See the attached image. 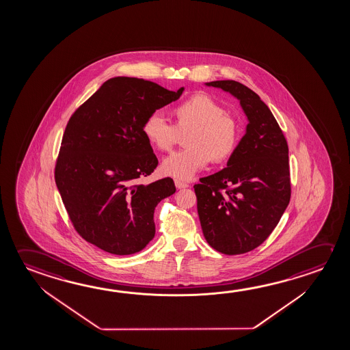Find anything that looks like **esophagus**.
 <instances>
[{
    "label": "esophagus",
    "mask_w": 350,
    "mask_h": 350,
    "mask_svg": "<svg viewBox=\"0 0 350 350\" xmlns=\"http://www.w3.org/2000/svg\"><path fill=\"white\" fill-rule=\"evenodd\" d=\"M174 184L177 187L178 189H184V188H188L189 185L183 182V180H179V179H174Z\"/></svg>",
    "instance_id": "obj_1"
}]
</instances>
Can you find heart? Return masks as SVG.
<instances>
[{
  "mask_svg": "<svg viewBox=\"0 0 350 350\" xmlns=\"http://www.w3.org/2000/svg\"><path fill=\"white\" fill-rule=\"evenodd\" d=\"M172 123L159 112L148 116L142 132L148 143L160 151H170L179 139L184 138L185 149L166 157L161 171L178 179H189L200 172L211 161L224 163L230 160L241 139V126L233 116L206 94H195L178 103L172 111Z\"/></svg>",
  "mask_w": 350,
  "mask_h": 350,
  "instance_id": "1",
  "label": "heart"
}]
</instances>
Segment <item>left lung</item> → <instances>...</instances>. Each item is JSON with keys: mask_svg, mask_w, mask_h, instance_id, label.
<instances>
[{"mask_svg": "<svg viewBox=\"0 0 350 350\" xmlns=\"http://www.w3.org/2000/svg\"><path fill=\"white\" fill-rule=\"evenodd\" d=\"M241 101L249 124L227 167L195 184L207 243L226 255L252 252L280 222L291 200L288 144L267 105L239 81H216Z\"/></svg>", "mask_w": 350, "mask_h": 350, "instance_id": "obj_1", "label": "left lung"}]
</instances>
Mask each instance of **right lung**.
<instances>
[{
    "label": "right lung",
    "instance_id": "1",
    "mask_svg": "<svg viewBox=\"0 0 350 350\" xmlns=\"http://www.w3.org/2000/svg\"><path fill=\"white\" fill-rule=\"evenodd\" d=\"M183 90L117 77L70 116L55 180L69 219L84 241L113 255H131L155 237L156 205L176 187L170 177L138 183L159 163L142 126Z\"/></svg>",
    "mask_w": 350,
    "mask_h": 350
}]
</instances>
